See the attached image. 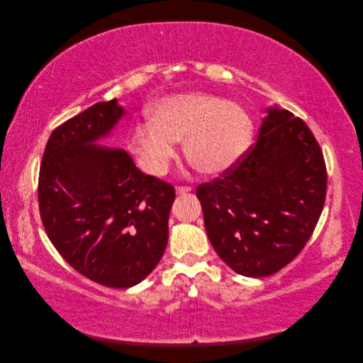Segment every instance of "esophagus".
Masks as SVG:
<instances>
[{"label":"esophagus","mask_w":363,"mask_h":363,"mask_svg":"<svg viewBox=\"0 0 363 363\" xmlns=\"http://www.w3.org/2000/svg\"><path fill=\"white\" fill-rule=\"evenodd\" d=\"M191 191H192V188H188V186H179V188H175V192H177L179 195H184Z\"/></svg>","instance_id":"esophagus-1"}]
</instances>
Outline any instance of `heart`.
<instances>
[{
    "mask_svg": "<svg viewBox=\"0 0 363 363\" xmlns=\"http://www.w3.org/2000/svg\"><path fill=\"white\" fill-rule=\"evenodd\" d=\"M255 124L244 107L203 92L172 95L159 101L151 121L133 133L135 152L142 169L162 175L175 155L174 142L183 140V152L192 168L204 175L227 172L248 150Z\"/></svg>",
    "mask_w": 363,
    "mask_h": 363,
    "instance_id": "obj_1",
    "label": "heart"
}]
</instances>
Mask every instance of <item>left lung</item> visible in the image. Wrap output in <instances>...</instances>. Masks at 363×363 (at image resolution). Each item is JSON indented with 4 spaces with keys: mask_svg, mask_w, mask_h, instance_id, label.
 Wrapping results in <instances>:
<instances>
[{
    "mask_svg": "<svg viewBox=\"0 0 363 363\" xmlns=\"http://www.w3.org/2000/svg\"><path fill=\"white\" fill-rule=\"evenodd\" d=\"M327 171L304 121L267 108L257 142L235 168L196 189L212 247L236 274L268 277L292 262L323 212Z\"/></svg>",
    "mask_w": 363,
    "mask_h": 363,
    "instance_id": "8db88e82",
    "label": "left lung"
}]
</instances>
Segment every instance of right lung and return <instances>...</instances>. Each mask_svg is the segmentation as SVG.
Returning a JSON list of instances; mask_svg holds the SVG:
<instances>
[{
	"mask_svg": "<svg viewBox=\"0 0 363 363\" xmlns=\"http://www.w3.org/2000/svg\"><path fill=\"white\" fill-rule=\"evenodd\" d=\"M125 113L113 98L54 130L38 189L43 227L60 256L82 276L119 289L157 267L175 199L169 183L140 172L125 150L100 145Z\"/></svg>",
	"mask_w": 363,
	"mask_h": 363,
	"instance_id": "1",
	"label": "right lung"
}]
</instances>
